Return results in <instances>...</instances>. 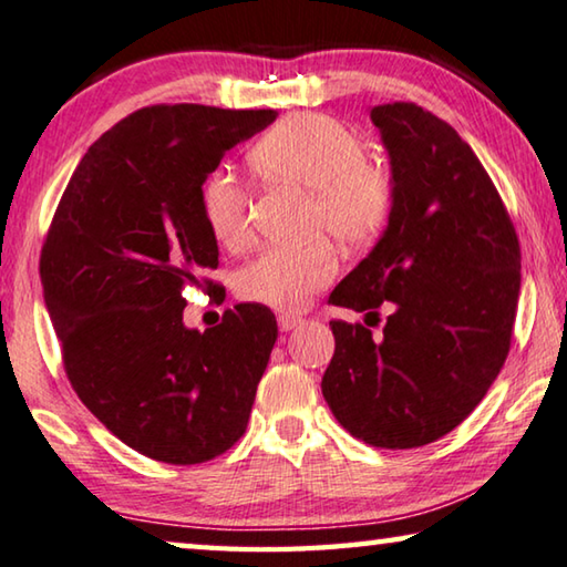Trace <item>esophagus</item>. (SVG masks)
I'll list each match as a JSON object with an SVG mask.
<instances>
[{"label":"esophagus","mask_w":567,"mask_h":567,"mask_svg":"<svg viewBox=\"0 0 567 567\" xmlns=\"http://www.w3.org/2000/svg\"><path fill=\"white\" fill-rule=\"evenodd\" d=\"M302 322V318H298V316H290V312H282L280 318H277V326H280V330L282 332H290V330H295Z\"/></svg>","instance_id":"obj_1"}]
</instances>
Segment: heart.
Segmentation results:
<instances>
[{
  "instance_id": "1",
  "label": "heart",
  "mask_w": 567,
  "mask_h": 567,
  "mask_svg": "<svg viewBox=\"0 0 567 567\" xmlns=\"http://www.w3.org/2000/svg\"><path fill=\"white\" fill-rule=\"evenodd\" d=\"M259 178L310 194V227L326 229L346 245H365L389 224L393 184L383 168L368 164L353 131L328 115L298 113L267 131L247 154ZM202 217L219 245L237 249L251 235V199L227 171H214L202 184ZM338 257L330 241L302 247H269L237 275V292L251 305L298 312L312 295L332 282Z\"/></svg>"
}]
</instances>
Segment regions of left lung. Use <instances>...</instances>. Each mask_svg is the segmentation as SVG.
Instances as JSON below:
<instances>
[{
  "mask_svg": "<svg viewBox=\"0 0 567 567\" xmlns=\"http://www.w3.org/2000/svg\"><path fill=\"white\" fill-rule=\"evenodd\" d=\"M389 151L393 209L368 257L330 302L375 316L383 338L332 320L322 375L332 416L381 449L436 442L470 416L509 353L519 298V241L470 143L413 103L375 105Z\"/></svg>",
  "mask_w": 567,
  "mask_h": 567,
  "instance_id": "8db88e82",
  "label": "left lung"
}]
</instances>
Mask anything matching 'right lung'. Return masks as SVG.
Listing matches in <instances>:
<instances>
[{
	"instance_id": "add662e5",
	"label": "right lung",
	"mask_w": 567,
	"mask_h": 567,
	"mask_svg": "<svg viewBox=\"0 0 567 567\" xmlns=\"http://www.w3.org/2000/svg\"><path fill=\"white\" fill-rule=\"evenodd\" d=\"M275 118L141 107L87 148L44 239L42 295L70 383L111 434L156 462H209L247 429L277 320L241 302L217 328H186L184 290L219 265L202 184Z\"/></svg>"
}]
</instances>
